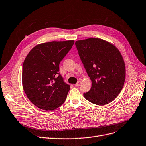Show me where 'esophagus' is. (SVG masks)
Listing matches in <instances>:
<instances>
[{"label": "esophagus", "mask_w": 146, "mask_h": 146, "mask_svg": "<svg viewBox=\"0 0 146 146\" xmlns=\"http://www.w3.org/2000/svg\"><path fill=\"white\" fill-rule=\"evenodd\" d=\"M80 83H81V82H80V81L78 82V83H76V85H76V86H77V87L79 86H80Z\"/></svg>", "instance_id": "esophagus-1"}]
</instances>
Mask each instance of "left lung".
I'll use <instances>...</instances> for the list:
<instances>
[{
    "label": "left lung",
    "instance_id": "obj_1",
    "mask_svg": "<svg viewBox=\"0 0 146 146\" xmlns=\"http://www.w3.org/2000/svg\"><path fill=\"white\" fill-rule=\"evenodd\" d=\"M79 55L92 81L86 99L98 105L112 102L119 94L125 79V66L118 49L100 38L75 42Z\"/></svg>",
    "mask_w": 146,
    "mask_h": 146
}]
</instances>
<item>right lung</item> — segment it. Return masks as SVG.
I'll return each instance as SVG.
<instances>
[{
	"mask_svg": "<svg viewBox=\"0 0 146 146\" xmlns=\"http://www.w3.org/2000/svg\"><path fill=\"white\" fill-rule=\"evenodd\" d=\"M74 41H51L38 44L29 51L22 66L23 89L38 108L54 110L66 101L70 86L59 73V64Z\"/></svg>",
	"mask_w": 146,
	"mask_h": 146,
	"instance_id": "obj_1",
	"label": "right lung"
}]
</instances>
